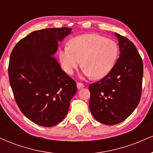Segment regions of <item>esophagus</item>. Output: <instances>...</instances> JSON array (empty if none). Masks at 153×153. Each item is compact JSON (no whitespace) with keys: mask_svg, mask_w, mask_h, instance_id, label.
<instances>
[{"mask_svg":"<svg viewBox=\"0 0 153 153\" xmlns=\"http://www.w3.org/2000/svg\"><path fill=\"white\" fill-rule=\"evenodd\" d=\"M84 87V85L81 82H77V88H78V89H81L82 88Z\"/></svg>","mask_w":153,"mask_h":153,"instance_id":"obj_1","label":"esophagus"}]
</instances>
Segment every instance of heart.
<instances>
[{
  "instance_id": "obj_1",
  "label": "heart",
  "mask_w": 153,
  "mask_h": 153,
  "mask_svg": "<svg viewBox=\"0 0 153 153\" xmlns=\"http://www.w3.org/2000/svg\"><path fill=\"white\" fill-rule=\"evenodd\" d=\"M119 55L117 42L96 34L78 36L69 42V47L61 49L59 59L62 68L72 75L81 65L88 77L101 79L114 67Z\"/></svg>"
}]
</instances>
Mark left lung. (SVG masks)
Listing matches in <instances>:
<instances>
[{"mask_svg":"<svg viewBox=\"0 0 153 153\" xmlns=\"http://www.w3.org/2000/svg\"><path fill=\"white\" fill-rule=\"evenodd\" d=\"M120 54L111 71L89 85V108L98 122L114 125L134 111L142 94L143 62L136 47L125 36L114 33Z\"/></svg>","mask_w":153,"mask_h":153,"instance_id":"obj_1","label":"left lung"}]
</instances>
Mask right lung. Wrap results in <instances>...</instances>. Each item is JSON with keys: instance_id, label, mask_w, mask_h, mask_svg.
<instances>
[{"instance_id": "obj_1", "label": "right lung", "mask_w": 153, "mask_h": 153, "mask_svg": "<svg viewBox=\"0 0 153 153\" xmlns=\"http://www.w3.org/2000/svg\"><path fill=\"white\" fill-rule=\"evenodd\" d=\"M72 29L34 31L12 50L8 65L10 87L24 115L42 127H53L64 119L77 91L76 82L62 71L55 58L58 42Z\"/></svg>"}]
</instances>
